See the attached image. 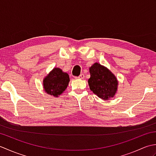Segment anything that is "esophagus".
I'll use <instances>...</instances> for the list:
<instances>
[{"label":"esophagus","mask_w":156,"mask_h":156,"mask_svg":"<svg viewBox=\"0 0 156 156\" xmlns=\"http://www.w3.org/2000/svg\"><path fill=\"white\" fill-rule=\"evenodd\" d=\"M76 78H78V79H83L84 78V75L83 74H81L80 76H78V77H76Z\"/></svg>","instance_id":"esophagus-1"}]
</instances>
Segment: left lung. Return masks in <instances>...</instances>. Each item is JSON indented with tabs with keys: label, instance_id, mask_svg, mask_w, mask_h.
Returning <instances> with one entry per match:
<instances>
[{
	"label": "left lung",
	"instance_id": "left-lung-1",
	"mask_svg": "<svg viewBox=\"0 0 156 156\" xmlns=\"http://www.w3.org/2000/svg\"><path fill=\"white\" fill-rule=\"evenodd\" d=\"M90 78L88 85L90 90L103 100L113 97L118 88L117 78L109 69L98 63H94L89 68Z\"/></svg>",
	"mask_w": 156,
	"mask_h": 156
}]
</instances>
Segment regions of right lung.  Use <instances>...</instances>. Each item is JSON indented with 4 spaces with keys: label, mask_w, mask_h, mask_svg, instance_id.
<instances>
[{
    "label": "right lung",
    "mask_w": 156,
    "mask_h": 156,
    "mask_svg": "<svg viewBox=\"0 0 156 156\" xmlns=\"http://www.w3.org/2000/svg\"><path fill=\"white\" fill-rule=\"evenodd\" d=\"M69 82V75L59 68H54L45 76L43 82L45 92L58 97L67 88Z\"/></svg>",
    "instance_id": "obj_1"
}]
</instances>
